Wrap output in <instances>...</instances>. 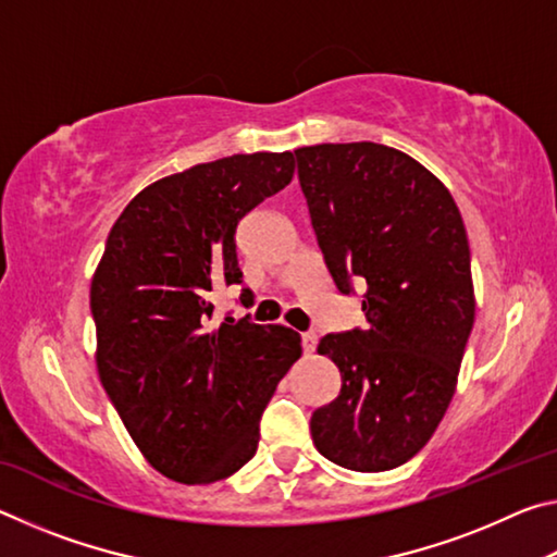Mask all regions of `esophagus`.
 I'll return each mask as SVG.
<instances>
[{"instance_id":"34e87169","label":"esophagus","mask_w":557,"mask_h":557,"mask_svg":"<svg viewBox=\"0 0 557 557\" xmlns=\"http://www.w3.org/2000/svg\"><path fill=\"white\" fill-rule=\"evenodd\" d=\"M314 348H317V334H301V351L309 356L314 354Z\"/></svg>"}]
</instances>
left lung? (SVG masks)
<instances>
[{
    "label": "left lung",
    "instance_id": "left-lung-1",
    "mask_svg": "<svg viewBox=\"0 0 557 557\" xmlns=\"http://www.w3.org/2000/svg\"><path fill=\"white\" fill-rule=\"evenodd\" d=\"M295 154L336 287L369 285L366 329L319 342L342 391L312 414L314 447L351 471L395 469L428 445L457 391L476 309L465 221L449 188L400 149L348 143Z\"/></svg>",
    "mask_w": 557,
    "mask_h": 557
}]
</instances>
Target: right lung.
Here are the masks:
<instances>
[{"instance_id": "obj_1", "label": "right lung", "mask_w": 557, "mask_h": 557, "mask_svg": "<svg viewBox=\"0 0 557 557\" xmlns=\"http://www.w3.org/2000/svg\"><path fill=\"white\" fill-rule=\"evenodd\" d=\"M292 176L295 154L256 152L159 178L120 213L92 272L102 388L143 457L174 482H221L256 455L260 414L301 356L282 324L206 329L211 292L243 277L240 219Z\"/></svg>"}]
</instances>
